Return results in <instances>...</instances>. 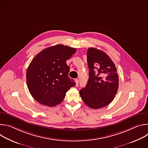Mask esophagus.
Here are the masks:
<instances>
[{
    "mask_svg": "<svg viewBox=\"0 0 148 148\" xmlns=\"http://www.w3.org/2000/svg\"><path fill=\"white\" fill-rule=\"evenodd\" d=\"M75 86L77 87L78 86V83H79V81L78 79H75Z\"/></svg>",
    "mask_w": 148,
    "mask_h": 148,
    "instance_id": "34e87169",
    "label": "esophagus"
}]
</instances>
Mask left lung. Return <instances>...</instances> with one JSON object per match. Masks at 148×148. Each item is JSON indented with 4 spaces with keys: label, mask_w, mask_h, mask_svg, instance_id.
<instances>
[{
    "label": "left lung",
    "mask_w": 148,
    "mask_h": 148,
    "mask_svg": "<svg viewBox=\"0 0 148 148\" xmlns=\"http://www.w3.org/2000/svg\"><path fill=\"white\" fill-rule=\"evenodd\" d=\"M87 62L89 78L79 94L89 107L101 108L113 101L118 91L119 77L116 69L106 53L95 48L88 49Z\"/></svg>",
    "instance_id": "1"
}]
</instances>
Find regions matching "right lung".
Here are the masks:
<instances>
[{"mask_svg":"<svg viewBox=\"0 0 148 148\" xmlns=\"http://www.w3.org/2000/svg\"><path fill=\"white\" fill-rule=\"evenodd\" d=\"M76 51L58 45L44 49L33 58L27 70L26 81L30 93L38 102L54 107L75 86L74 80L69 77L70 68L66 61Z\"/></svg>","mask_w":148,"mask_h":148,"instance_id":"1","label":"right lung"}]
</instances>
